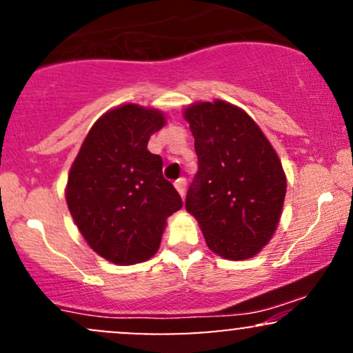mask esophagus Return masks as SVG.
Segmentation results:
<instances>
[{
  "label": "esophagus",
  "instance_id": "34e87169",
  "mask_svg": "<svg viewBox=\"0 0 353 353\" xmlns=\"http://www.w3.org/2000/svg\"><path fill=\"white\" fill-rule=\"evenodd\" d=\"M176 189H177V192L181 194V197H184V194H185V185H188V181H185V177H181V179H177L176 181Z\"/></svg>",
  "mask_w": 353,
  "mask_h": 353
}]
</instances>
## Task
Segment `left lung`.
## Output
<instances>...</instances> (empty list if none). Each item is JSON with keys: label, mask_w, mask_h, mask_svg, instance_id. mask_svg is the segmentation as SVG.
<instances>
[{"label": "left lung", "mask_w": 353, "mask_h": 353, "mask_svg": "<svg viewBox=\"0 0 353 353\" xmlns=\"http://www.w3.org/2000/svg\"><path fill=\"white\" fill-rule=\"evenodd\" d=\"M184 117L199 163L185 209L212 252L232 261L252 257L281 219L287 189L281 161L252 117L232 104H194Z\"/></svg>", "instance_id": "left-lung-1"}]
</instances>
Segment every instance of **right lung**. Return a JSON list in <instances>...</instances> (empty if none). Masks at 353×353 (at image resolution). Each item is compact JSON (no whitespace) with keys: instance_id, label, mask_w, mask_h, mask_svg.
<instances>
[{"instance_id":"1","label":"right lung","mask_w":353,"mask_h":353,"mask_svg":"<svg viewBox=\"0 0 353 353\" xmlns=\"http://www.w3.org/2000/svg\"><path fill=\"white\" fill-rule=\"evenodd\" d=\"M156 109L124 104L91 128L68 177L66 201L76 225L94 252L121 265L157 252L165 219L182 208L163 176V159L148 151L164 125Z\"/></svg>"}]
</instances>
